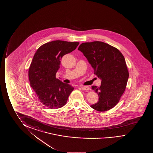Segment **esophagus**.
Segmentation results:
<instances>
[{
  "label": "esophagus",
  "instance_id": "34e87169",
  "mask_svg": "<svg viewBox=\"0 0 153 153\" xmlns=\"http://www.w3.org/2000/svg\"><path fill=\"white\" fill-rule=\"evenodd\" d=\"M80 87L83 90H88L90 89L89 87H85V86H81V85H80Z\"/></svg>",
  "mask_w": 153,
  "mask_h": 153
}]
</instances>
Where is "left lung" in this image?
<instances>
[{"label":"left lung","instance_id":"obj_1","mask_svg":"<svg viewBox=\"0 0 153 153\" xmlns=\"http://www.w3.org/2000/svg\"><path fill=\"white\" fill-rule=\"evenodd\" d=\"M78 50L83 53L94 74L101 80L100 87H92L98 94L99 101L91 107L99 111L111 109L118 103L129 78L124 56L117 48L102 42L83 43Z\"/></svg>","mask_w":153,"mask_h":153}]
</instances>
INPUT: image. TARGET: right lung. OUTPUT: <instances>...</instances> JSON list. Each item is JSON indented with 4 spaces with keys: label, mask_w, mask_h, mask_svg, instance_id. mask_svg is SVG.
Here are the masks:
<instances>
[{
    "label": "right lung",
    "mask_w": 153,
    "mask_h": 153,
    "mask_svg": "<svg viewBox=\"0 0 153 153\" xmlns=\"http://www.w3.org/2000/svg\"><path fill=\"white\" fill-rule=\"evenodd\" d=\"M79 42L53 41L40 46L35 53L28 70L30 85L39 100L52 109L66 104L74 89L56 78L63 56L74 50Z\"/></svg>",
    "instance_id": "right-lung-1"
}]
</instances>
